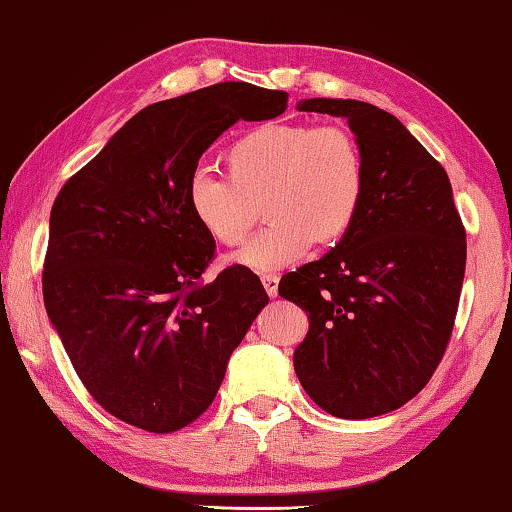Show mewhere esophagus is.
I'll list each match as a JSON object with an SVG mask.
<instances>
[{
    "label": "esophagus",
    "mask_w": 512,
    "mask_h": 512,
    "mask_svg": "<svg viewBox=\"0 0 512 512\" xmlns=\"http://www.w3.org/2000/svg\"><path fill=\"white\" fill-rule=\"evenodd\" d=\"M263 286L267 290V295L277 297V293H279V277H277V274H263Z\"/></svg>",
    "instance_id": "obj_1"
}]
</instances>
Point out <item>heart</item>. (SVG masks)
Returning a JSON list of instances; mask_svg holds the SVG:
<instances>
[{"label":"heart","instance_id":"obj_1","mask_svg":"<svg viewBox=\"0 0 512 512\" xmlns=\"http://www.w3.org/2000/svg\"><path fill=\"white\" fill-rule=\"evenodd\" d=\"M222 167L226 178L190 176L187 210L212 242L240 247L261 206L270 224L233 258L261 274L300 261L313 242L334 247L366 199L364 155L341 125H254L224 148Z\"/></svg>","mask_w":512,"mask_h":512}]
</instances>
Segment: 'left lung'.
Wrapping results in <instances>:
<instances>
[{"mask_svg":"<svg viewBox=\"0 0 512 512\" xmlns=\"http://www.w3.org/2000/svg\"><path fill=\"white\" fill-rule=\"evenodd\" d=\"M297 109L348 121L366 199L334 249L279 283L309 316L295 373L325 412L371 419L412 400L444 357L465 279V226L444 167L396 116L334 98Z\"/></svg>","mask_w":512,"mask_h":512,"instance_id":"8db88e82","label":"left lung"}]
</instances>
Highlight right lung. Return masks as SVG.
<instances>
[{"label":"right lung","mask_w":512,"mask_h":512,"mask_svg":"<svg viewBox=\"0 0 512 512\" xmlns=\"http://www.w3.org/2000/svg\"><path fill=\"white\" fill-rule=\"evenodd\" d=\"M286 105V91L247 82L155 102L54 199L45 309L86 391L116 419L157 435L190 426L270 302L242 265L201 279L215 242L194 224L185 187L235 121L274 119Z\"/></svg>","instance_id":"right-lung-1"}]
</instances>
